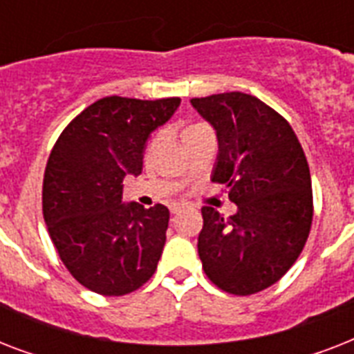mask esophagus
Wrapping results in <instances>:
<instances>
[{
    "label": "esophagus",
    "mask_w": 354,
    "mask_h": 354,
    "mask_svg": "<svg viewBox=\"0 0 354 354\" xmlns=\"http://www.w3.org/2000/svg\"><path fill=\"white\" fill-rule=\"evenodd\" d=\"M180 211H182V205H180V204H172L171 205V213H172V215H178Z\"/></svg>",
    "instance_id": "obj_1"
}]
</instances>
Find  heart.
Returning a JSON list of instances; mask_svg holds the SVG:
<instances>
[{"instance_id": "1", "label": "heart", "mask_w": 354, "mask_h": 354, "mask_svg": "<svg viewBox=\"0 0 354 354\" xmlns=\"http://www.w3.org/2000/svg\"><path fill=\"white\" fill-rule=\"evenodd\" d=\"M200 127H204V124H191V127H187V128H185V130H183V132H182V138H183V136H187V133L194 132V130H198Z\"/></svg>"}]
</instances>
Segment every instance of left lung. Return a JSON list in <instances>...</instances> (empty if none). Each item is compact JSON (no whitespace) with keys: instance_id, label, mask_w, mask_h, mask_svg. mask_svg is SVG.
<instances>
[{"instance_id":"obj_1","label":"left lung","mask_w":354,"mask_h":354,"mask_svg":"<svg viewBox=\"0 0 354 354\" xmlns=\"http://www.w3.org/2000/svg\"><path fill=\"white\" fill-rule=\"evenodd\" d=\"M191 104L218 139L211 180L224 183L236 205L227 221L202 207V268L222 290L250 296L277 283L307 242L313 224L307 158L286 119L257 97L230 91Z\"/></svg>"}]
</instances>
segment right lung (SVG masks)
I'll return each instance as SVG.
<instances>
[{"label": "right lung", "mask_w": 354, "mask_h": 354, "mask_svg": "<svg viewBox=\"0 0 354 354\" xmlns=\"http://www.w3.org/2000/svg\"><path fill=\"white\" fill-rule=\"evenodd\" d=\"M180 99L104 97L69 122L44 174V221L69 274L88 290L124 296L158 268L169 209L122 202V180L143 171L150 133Z\"/></svg>", "instance_id": "obj_1"}]
</instances>
